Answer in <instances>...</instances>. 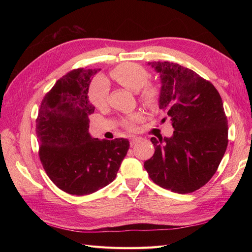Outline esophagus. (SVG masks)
Wrapping results in <instances>:
<instances>
[{
  "label": "esophagus",
  "mask_w": 252,
  "mask_h": 252,
  "mask_svg": "<svg viewBox=\"0 0 252 252\" xmlns=\"http://www.w3.org/2000/svg\"><path fill=\"white\" fill-rule=\"evenodd\" d=\"M140 140H141V138H139V136H131V138H130V144L134 145L136 142H139Z\"/></svg>",
  "instance_id": "esophagus-1"
}]
</instances>
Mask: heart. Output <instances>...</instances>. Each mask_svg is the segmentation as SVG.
Returning a JSON list of instances; mask_svg holds the SVG:
<instances>
[{
    "label": "heart",
    "mask_w": 252,
    "mask_h": 252,
    "mask_svg": "<svg viewBox=\"0 0 252 252\" xmlns=\"http://www.w3.org/2000/svg\"><path fill=\"white\" fill-rule=\"evenodd\" d=\"M111 78L121 86L139 93L142 87L141 102L149 108H157L161 101V88L156 84H146L149 73L142 66L133 63H125L119 65L110 73ZM109 94V84L103 77L97 78L89 90V98L95 107L102 108L107 103ZM143 120L142 113H134L124 120V126L129 130H134L135 124Z\"/></svg>",
    "instance_id": "heart-1"
}]
</instances>
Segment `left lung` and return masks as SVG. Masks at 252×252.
I'll return each instance as SVG.
<instances>
[{
  "label": "left lung",
  "instance_id": "left-lung-1",
  "mask_svg": "<svg viewBox=\"0 0 252 252\" xmlns=\"http://www.w3.org/2000/svg\"><path fill=\"white\" fill-rule=\"evenodd\" d=\"M148 65L161 78L158 107L170 118L174 131L170 138L150 139L156 150L144 168L159 187L193 192L216 173L227 148L222 98L210 82L186 67L171 62Z\"/></svg>",
  "mask_w": 252,
  "mask_h": 252
}]
</instances>
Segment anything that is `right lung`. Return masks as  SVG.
<instances>
[{"instance_id": "right-lung-1", "label": "right lung", "mask_w": 252, "mask_h": 252, "mask_svg": "<svg viewBox=\"0 0 252 252\" xmlns=\"http://www.w3.org/2000/svg\"><path fill=\"white\" fill-rule=\"evenodd\" d=\"M100 69L79 68L58 80L43 98L35 133L49 179L73 195L94 193L116 179L129 149L127 139L98 140L89 133L90 82Z\"/></svg>"}]
</instances>
